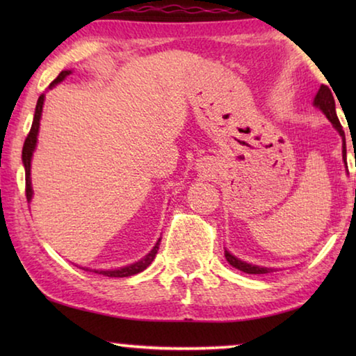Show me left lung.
<instances>
[{
	"label": "left lung",
	"instance_id": "left-lung-1",
	"mask_svg": "<svg viewBox=\"0 0 356 356\" xmlns=\"http://www.w3.org/2000/svg\"><path fill=\"white\" fill-rule=\"evenodd\" d=\"M314 105L321 108V110L325 113V116L330 119V122L334 125V129L339 131V135L342 136V141H344V149H342V154H344V160H346V156H347L346 135H344V130H342V125L339 122V119H337V116H336L334 99H333V94H331V89L328 86H325V84H322L321 89H318L317 95H316V99H314ZM225 256L227 259V262L231 264L232 267L238 268L240 272H245V273H250V275H264V273L273 272L272 268L257 267V265H251V264H246L243 261H240V259H237L236 256H232L231 252H227V251H225Z\"/></svg>",
	"mask_w": 356,
	"mask_h": 356
}]
</instances>
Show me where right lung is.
I'll list each match as a JSON object with an SVG mask.
<instances>
[{"label": "right lung", "mask_w": 356, "mask_h": 356, "mask_svg": "<svg viewBox=\"0 0 356 356\" xmlns=\"http://www.w3.org/2000/svg\"><path fill=\"white\" fill-rule=\"evenodd\" d=\"M70 74V70H63L61 74H59L55 80L51 81L50 88L55 86L56 83L63 81L65 76ZM42 105H44V94L40 95L39 100H38V105H35V113H34V119H33V125H31V130H29V134L25 140V144H23V152H22V159H23V165H25V176H26V185H25V193H26V200L28 202L31 201L33 197V188H31V156L34 152V147H35V143H38V134H39V124H40V114H42ZM159 245H160V240L156 242V245L154 246V250L149 252V254L141 259V261H138L131 265H127V267H122L119 270H94L95 273L99 275H104V276H110V278H125V276H131V275H136L143 272L144 268L149 267V264L154 261V257L156 254V250H159Z\"/></svg>", "instance_id": "1"}]
</instances>
